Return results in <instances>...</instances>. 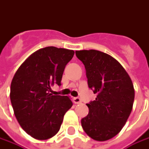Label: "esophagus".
Wrapping results in <instances>:
<instances>
[{
  "label": "esophagus",
  "instance_id": "obj_1",
  "mask_svg": "<svg viewBox=\"0 0 149 149\" xmlns=\"http://www.w3.org/2000/svg\"><path fill=\"white\" fill-rule=\"evenodd\" d=\"M73 101H74V104H79V103H81V100L79 97H74L73 99Z\"/></svg>",
  "mask_w": 149,
  "mask_h": 149
}]
</instances>
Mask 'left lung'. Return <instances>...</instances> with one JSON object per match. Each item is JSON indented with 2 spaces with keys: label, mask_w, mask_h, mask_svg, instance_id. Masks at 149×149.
Instances as JSON below:
<instances>
[{
  "label": "left lung",
  "mask_w": 149,
  "mask_h": 149,
  "mask_svg": "<svg viewBox=\"0 0 149 149\" xmlns=\"http://www.w3.org/2000/svg\"><path fill=\"white\" fill-rule=\"evenodd\" d=\"M86 69L88 84L96 100L87 104L89 113L81 120L86 134L105 141L119 133L131 114L135 89L126 70L115 58L98 50L75 51Z\"/></svg>",
  "instance_id": "1"
}]
</instances>
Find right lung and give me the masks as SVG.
<instances>
[{"label":"right lung","mask_w":149,"mask_h":149,"mask_svg":"<svg viewBox=\"0 0 149 149\" xmlns=\"http://www.w3.org/2000/svg\"><path fill=\"white\" fill-rule=\"evenodd\" d=\"M74 50L46 47L23 61L10 86L14 115L24 131L34 139H50L60 130L65 113L73 103L67 96H53L55 84L61 86L65 67Z\"/></svg>","instance_id":"1"}]
</instances>
